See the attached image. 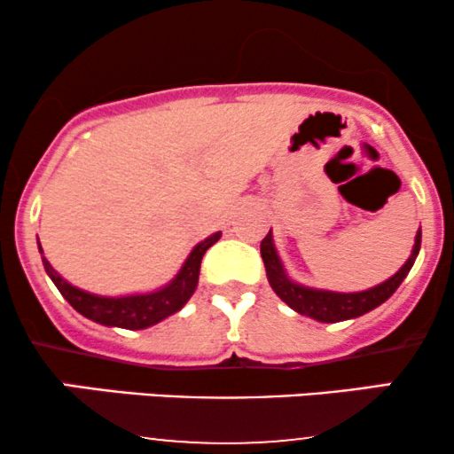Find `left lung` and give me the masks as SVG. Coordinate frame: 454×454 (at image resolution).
I'll return each mask as SVG.
<instances>
[{
	"label": "left lung",
	"mask_w": 454,
	"mask_h": 454,
	"mask_svg": "<svg viewBox=\"0 0 454 454\" xmlns=\"http://www.w3.org/2000/svg\"><path fill=\"white\" fill-rule=\"evenodd\" d=\"M420 249V231L416 232L414 247H411L410 258L405 260V264L401 267L393 278H388L382 284L373 286V288L363 290V293H333V290H317L309 288V286L296 284L288 278L284 264L278 256V249H275L273 234H269L260 243V254H262L264 269H267V278L270 288L275 290V294L284 301L290 309H294L296 314L309 316L317 322H343L358 317L367 311L376 309L378 305H382L384 301L393 296L395 290L399 288L401 281L408 278L410 269L414 267V260L419 256Z\"/></svg>",
	"instance_id": "obj_1"
}]
</instances>
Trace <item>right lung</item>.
<instances>
[{"mask_svg":"<svg viewBox=\"0 0 454 454\" xmlns=\"http://www.w3.org/2000/svg\"><path fill=\"white\" fill-rule=\"evenodd\" d=\"M222 232H213L211 237H207L205 241H200L194 249L190 252V256L184 262V267L179 269V273L175 275L173 281H168L166 286H161L160 290L145 294H128V296H100L85 293V290L76 288L70 281L61 278L57 270L51 267V262L43 256V264L46 275L53 279L64 299L70 303L78 314H82L90 320L98 322L104 326H119L128 328V331H140V328H147L158 325L164 317L176 314V311L184 307L190 296L194 294L198 286V275H200V262L205 256L207 249L213 243L220 241ZM38 249L43 254V247Z\"/></svg>","mask_w":454,"mask_h":454,"instance_id":"add662e5","label":"right lung"}]
</instances>
